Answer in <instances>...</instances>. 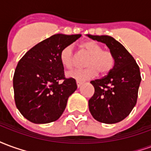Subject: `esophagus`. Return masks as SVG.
<instances>
[{
	"instance_id": "obj_1",
	"label": "esophagus",
	"mask_w": 151,
	"mask_h": 151,
	"mask_svg": "<svg viewBox=\"0 0 151 151\" xmlns=\"http://www.w3.org/2000/svg\"><path fill=\"white\" fill-rule=\"evenodd\" d=\"M82 84H83V82H78H78H77V86H78V88H79V87H80V86H81Z\"/></svg>"
}]
</instances>
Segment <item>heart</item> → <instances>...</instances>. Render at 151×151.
<instances>
[{"label":"heart","instance_id":"1","mask_svg":"<svg viewBox=\"0 0 151 151\" xmlns=\"http://www.w3.org/2000/svg\"><path fill=\"white\" fill-rule=\"evenodd\" d=\"M82 49L85 51L90 58L86 63L87 69H76L67 73V77L82 82L94 78L98 72L100 74L108 73L112 68L114 58L112 54L108 50L103 49V47L95 41H86L82 44ZM60 61L64 68L72 69L76 62V56L73 45L65 46L60 53Z\"/></svg>","mask_w":151,"mask_h":151}]
</instances>
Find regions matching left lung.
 I'll list each match as a JSON object with an SVG mask.
<instances>
[{
    "instance_id": "1",
    "label": "left lung",
    "mask_w": 151,
    "mask_h": 151,
    "mask_svg": "<svg viewBox=\"0 0 151 151\" xmlns=\"http://www.w3.org/2000/svg\"><path fill=\"white\" fill-rule=\"evenodd\" d=\"M87 36L105 43L114 58V65L108 75L91 82L95 94L89 99L90 112L102 123L120 122L136 105L142 80L139 66L126 48L114 38L108 35Z\"/></svg>"
}]
</instances>
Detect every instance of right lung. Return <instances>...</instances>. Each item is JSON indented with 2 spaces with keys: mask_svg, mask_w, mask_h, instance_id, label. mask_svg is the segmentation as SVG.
<instances>
[{
  "mask_svg": "<svg viewBox=\"0 0 151 151\" xmlns=\"http://www.w3.org/2000/svg\"><path fill=\"white\" fill-rule=\"evenodd\" d=\"M80 37L81 35H52L31 48L18 61L13 79L15 104L32 123L58 120L69 97L77 90L75 79L65 78L60 53Z\"/></svg>",
  "mask_w": 151,
  "mask_h": 151,
  "instance_id": "add662e5",
  "label": "right lung"
}]
</instances>
